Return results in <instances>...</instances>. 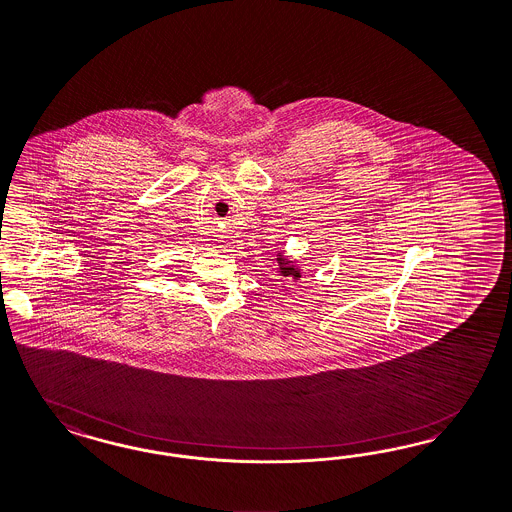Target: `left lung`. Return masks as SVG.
<instances>
[{"label":"left lung","mask_w":512,"mask_h":512,"mask_svg":"<svg viewBox=\"0 0 512 512\" xmlns=\"http://www.w3.org/2000/svg\"><path fill=\"white\" fill-rule=\"evenodd\" d=\"M274 261H276V272H278V278H282L280 282H299L302 278V270H300L299 263L293 261L289 255H285L283 251H276L274 253ZM274 285V283H272ZM285 287V285H280Z\"/></svg>","instance_id":"8db88e82"}]
</instances>
